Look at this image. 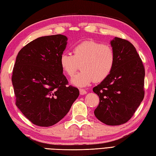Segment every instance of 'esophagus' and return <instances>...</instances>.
I'll use <instances>...</instances> for the list:
<instances>
[{
  "label": "esophagus",
  "instance_id": "34e87169",
  "mask_svg": "<svg viewBox=\"0 0 156 156\" xmlns=\"http://www.w3.org/2000/svg\"><path fill=\"white\" fill-rule=\"evenodd\" d=\"M87 93V90H85L84 89H80V95H84Z\"/></svg>",
  "mask_w": 156,
  "mask_h": 156
}]
</instances>
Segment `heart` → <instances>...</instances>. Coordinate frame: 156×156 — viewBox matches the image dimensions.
Returning a JSON list of instances; mask_svg holds the SVG:
<instances>
[{
  "label": "heart",
  "instance_id": "obj_1",
  "mask_svg": "<svg viewBox=\"0 0 156 156\" xmlns=\"http://www.w3.org/2000/svg\"><path fill=\"white\" fill-rule=\"evenodd\" d=\"M115 51L110 45L94 41H84L73 49V55L64 52L59 56V64L63 72L74 76L80 64L81 72L72 79L73 85L86 87L94 80L101 82L107 78L114 68Z\"/></svg>",
  "mask_w": 156,
  "mask_h": 156
}]
</instances>
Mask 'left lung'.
<instances>
[{"label": "left lung", "instance_id": "8db88e82", "mask_svg": "<svg viewBox=\"0 0 156 156\" xmlns=\"http://www.w3.org/2000/svg\"><path fill=\"white\" fill-rule=\"evenodd\" d=\"M110 44L115 55L114 68L93 88L100 99L94 113L102 122L113 126L127 122L143 101L145 69L130 42L115 37Z\"/></svg>", "mask_w": 156, "mask_h": 156}]
</instances>
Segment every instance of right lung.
Here are the masks:
<instances>
[{
	"mask_svg": "<svg viewBox=\"0 0 156 156\" xmlns=\"http://www.w3.org/2000/svg\"><path fill=\"white\" fill-rule=\"evenodd\" d=\"M67 41L61 34L38 37L16 56L12 76L16 105L26 118L40 127L62 120L80 94L77 88L67 86L59 64Z\"/></svg>",
	"mask_w": 156,
	"mask_h": 156,
	"instance_id": "add662e5",
	"label": "right lung"
}]
</instances>
